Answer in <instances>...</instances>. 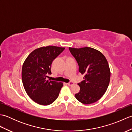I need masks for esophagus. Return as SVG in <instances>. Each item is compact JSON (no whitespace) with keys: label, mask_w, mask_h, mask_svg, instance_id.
Returning a JSON list of instances; mask_svg holds the SVG:
<instances>
[{"label":"esophagus","mask_w":132,"mask_h":132,"mask_svg":"<svg viewBox=\"0 0 132 132\" xmlns=\"http://www.w3.org/2000/svg\"><path fill=\"white\" fill-rule=\"evenodd\" d=\"M74 84V82H70L69 83H67V85H68V86H72V85H73Z\"/></svg>","instance_id":"esophagus-1"}]
</instances>
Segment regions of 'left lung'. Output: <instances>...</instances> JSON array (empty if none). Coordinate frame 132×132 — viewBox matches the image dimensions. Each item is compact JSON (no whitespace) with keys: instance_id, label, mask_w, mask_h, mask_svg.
<instances>
[{"instance_id":"left-lung-1","label":"left lung","mask_w":132,"mask_h":132,"mask_svg":"<svg viewBox=\"0 0 132 132\" xmlns=\"http://www.w3.org/2000/svg\"><path fill=\"white\" fill-rule=\"evenodd\" d=\"M69 50L77 61L79 71L85 75L84 80L78 84L80 91L75 97L85 104L97 102L105 94L110 82L107 60L99 50L92 47H69Z\"/></svg>"}]
</instances>
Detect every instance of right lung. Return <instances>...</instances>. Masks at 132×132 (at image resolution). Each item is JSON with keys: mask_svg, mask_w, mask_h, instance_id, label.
Wrapping results in <instances>:
<instances>
[{"mask_svg": "<svg viewBox=\"0 0 132 132\" xmlns=\"http://www.w3.org/2000/svg\"><path fill=\"white\" fill-rule=\"evenodd\" d=\"M64 47L47 46L33 50L22 67L21 78L25 90L29 97L38 104L47 105L57 99L63 83L47 80L51 74L53 61Z\"/></svg>", "mask_w": 132, "mask_h": 132, "instance_id": "obj_1", "label": "right lung"}]
</instances>
